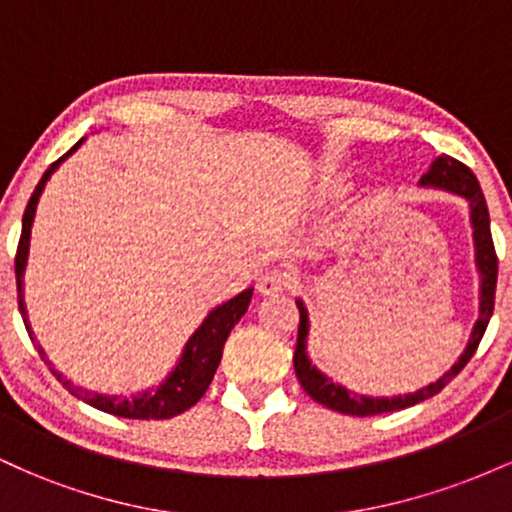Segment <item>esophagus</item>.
<instances>
[{"mask_svg": "<svg viewBox=\"0 0 512 512\" xmlns=\"http://www.w3.org/2000/svg\"><path fill=\"white\" fill-rule=\"evenodd\" d=\"M289 289V276L279 269H272V272H264L260 279H257V291L262 296H276V293Z\"/></svg>", "mask_w": 512, "mask_h": 512, "instance_id": "34e87169", "label": "esophagus"}]
</instances>
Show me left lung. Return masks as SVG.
<instances>
[{
  "label": "left lung",
  "mask_w": 512,
  "mask_h": 512,
  "mask_svg": "<svg viewBox=\"0 0 512 512\" xmlns=\"http://www.w3.org/2000/svg\"><path fill=\"white\" fill-rule=\"evenodd\" d=\"M419 187L426 190H440L450 192V195L460 197L467 202L469 207V226H472V240H474V264H477L479 274V317L474 322L472 334H469L467 346L452 363L450 370H445L436 383H428L419 390L407 392V395H395V397H368L358 395V392L349 390L342 383H334L327 373H322L315 366L313 358L308 354V334H310V317L305 303L298 298L296 305L301 310V325H298V342H296V354H293V368H296L298 383L315 402L325 404L327 409L339 411V414H351V416H373V414H387V411L407 409L414 404L424 402V399L438 395L445 385L455 378L460 370L467 366L469 358L474 356L477 346L484 337L486 325H489L493 315V296H496V279H498V260L496 250H493L491 240V221H489V209H486L484 195H481V187L477 175L472 173L464 163L455 161L450 156H438L436 161L428 166V170L421 175Z\"/></svg>",
  "instance_id": "left-lung-1"
}]
</instances>
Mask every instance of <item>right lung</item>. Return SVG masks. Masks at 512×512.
Masks as SVG:
<instances>
[{"mask_svg":"<svg viewBox=\"0 0 512 512\" xmlns=\"http://www.w3.org/2000/svg\"><path fill=\"white\" fill-rule=\"evenodd\" d=\"M84 142L86 137L79 139V142H76L72 149L60 158V161H55L48 170H45V175L40 178L38 187H35L31 202H28L26 214H23L19 252H16V286H19V308H21L23 322H26V330L31 334L33 344L38 346V354L43 356L45 363L52 368V375H55V378L60 380V383L67 387L76 399H81V402L105 411V414L122 416V419H170V416H178L182 411L195 407L199 399H202L204 392H207L211 378H214L216 368H219L221 363L223 344H226L228 334H231L233 327L238 325L240 317L248 313L252 291L255 289L250 286V289L240 291L238 296H233L231 301L211 308L207 317L202 320V325L190 334V339H187L185 346H182L178 363L170 368V373L156 387H146V390L134 392V395H103V392L86 390V387L76 385L74 380H69L67 375H62L60 370L48 361L43 346H40L38 339H35L31 317H28L26 281H23V276H26V267H28V252H31L35 211H38V202L40 197H43L45 185H48L52 173H55V170L60 168L62 163L67 161V158L72 156Z\"/></svg>","mask_w":512,"mask_h":512,"instance_id":"1","label":"right lung"}]
</instances>
